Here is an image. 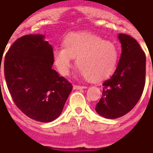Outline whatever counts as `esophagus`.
I'll return each instance as SVG.
<instances>
[{
    "label": "esophagus",
    "instance_id": "1",
    "mask_svg": "<svg viewBox=\"0 0 153 153\" xmlns=\"http://www.w3.org/2000/svg\"><path fill=\"white\" fill-rule=\"evenodd\" d=\"M86 86H81V85H74L73 86V88L74 89H83V88H86Z\"/></svg>",
    "mask_w": 153,
    "mask_h": 153
}]
</instances>
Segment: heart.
I'll list each match as a JSON object with an SVG mask.
<instances>
[{
	"label": "heart",
	"mask_w": 153,
	"mask_h": 153,
	"mask_svg": "<svg viewBox=\"0 0 153 153\" xmlns=\"http://www.w3.org/2000/svg\"><path fill=\"white\" fill-rule=\"evenodd\" d=\"M76 58L80 74L89 81L97 82L109 77L118 65L119 51L113 42L94 34L69 33L64 38L63 48L53 49V59L59 73L69 74Z\"/></svg>",
	"instance_id": "1"
}]
</instances>
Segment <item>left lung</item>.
I'll return each instance as SVG.
<instances>
[{
  "instance_id": "left-lung-1",
  "label": "left lung",
  "mask_w": 153,
  "mask_h": 153,
  "mask_svg": "<svg viewBox=\"0 0 153 153\" xmlns=\"http://www.w3.org/2000/svg\"><path fill=\"white\" fill-rule=\"evenodd\" d=\"M118 38L122 46L119 63L111 78L103 83L102 97L95 108L108 119L130 112L139 101L145 85V53L132 36L120 33Z\"/></svg>"
}]
</instances>
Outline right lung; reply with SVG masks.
Here are the masks:
<instances>
[{"mask_svg": "<svg viewBox=\"0 0 153 153\" xmlns=\"http://www.w3.org/2000/svg\"><path fill=\"white\" fill-rule=\"evenodd\" d=\"M44 38L38 34L17 39L5 54L4 72L17 108L29 118L46 123L62 112L73 85L53 69V47Z\"/></svg>", "mask_w": 153, "mask_h": 153, "instance_id": "obj_1", "label": "right lung"}]
</instances>
